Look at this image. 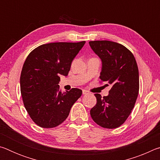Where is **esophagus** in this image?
Segmentation results:
<instances>
[{"label":"esophagus","instance_id":"obj_1","mask_svg":"<svg viewBox=\"0 0 160 160\" xmlns=\"http://www.w3.org/2000/svg\"><path fill=\"white\" fill-rule=\"evenodd\" d=\"M82 94H88V90H82Z\"/></svg>","mask_w":160,"mask_h":160}]
</instances>
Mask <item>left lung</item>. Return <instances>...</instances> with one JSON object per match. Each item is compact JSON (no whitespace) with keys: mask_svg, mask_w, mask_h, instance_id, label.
Here are the masks:
<instances>
[{"mask_svg":"<svg viewBox=\"0 0 160 160\" xmlns=\"http://www.w3.org/2000/svg\"><path fill=\"white\" fill-rule=\"evenodd\" d=\"M102 60L99 78L112 88L109 95L94 94L97 104L90 110L92 118L105 128H116L125 122L135 106L139 92L138 68L133 54L118 43L107 41L89 42Z\"/></svg>","mask_w":160,"mask_h":160,"instance_id":"obj_1","label":"left lung"}]
</instances>
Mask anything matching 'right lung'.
<instances>
[{
	"label": "right lung",
	"instance_id": "right-lung-1",
	"mask_svg": "<svg viewBox=\"0 0 160 160\" xmlns=\"http://www.w3.org/2000/svg\"><path fill=\"white\" fill-rule=\"evenodd\" d=\"M85 42L42 44L30 52L20 75V92L25 107L42 128L58 126L66 120L74 103L82 95L80 89L59 91L60 75L67 76L72 61Z\"/></svg>",
	"mask_w": 160,
	"mask_h": 160
}]
</instances>
